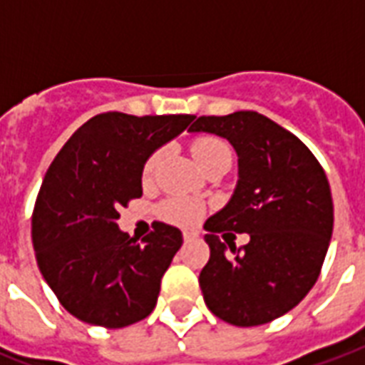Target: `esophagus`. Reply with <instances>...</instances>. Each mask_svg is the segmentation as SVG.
Masks as SVG:
<instances>
[{"label": "esophagus", "instance_id": "obj_1", "mask_svg": "<svg viewBox=\"0 0 365 365\" xmlns=\"http://www.w3.org/2000/svg\"><path fill=\"white\" fill-rule=\"evenodd\" d=\"M195 237H197V235L189 233V231H185V233H183V240H185V242H187V240H193Z\"/></svg>", "mask_w": 365, "mask_h": 365}]
</instances>
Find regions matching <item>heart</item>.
<instances>
[{
    "instance_id": "1",
    "label": "heart",
    "mask_w": 365,
    "mask_h": 365,
    "mask_svg": "<svg viewBox=\"0 0 365 365\" xmlns=\"http://www.w3.org/2000/svg\"><path fill=\"white\" fill-rule=\"evenodd\" d=\"M191 151H193L195 160H197V165H199L200 168H205L206 165H210L212 160L220 159L223 155H231L227 143L214 136H202L199 138V140H195L193 145H191ZM163 157H165V151H163V149L155 151V153L149 157L145 166H143V182H149V180L153 178L155 168H157V165H159ZM160 214H163V217H165L166 222L189 227V225H195V223L200 220V216H202V206L191 199L176 197V199L166 200L165 205H163V208H160Z\"/></svg>"
}]
</instances>
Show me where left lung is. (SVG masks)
Here are the masks:
<instances>
[{"instance_id":"8db88e82","label":"left lung","mask_w":365,"mask_h":365,"mask_svg":"<svg viewBox=\"0 0 365 365\" xmlns=\"http://www.w3.org/2000/svg\"><path fill=\"white\" fill-rule=\"evenodd\" d=\"M189 132L225 138L239 157L231 199L205 223L206 307L240 328L271 322L299 305L320 274L334 231L328 178L299 138L255 111L199 117ZM225 228L248 232L250 242L242 250L222 243Z\"/></svg>"}]
</instances>
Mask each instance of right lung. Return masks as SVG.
<instances>
[{"label":"right lung","mask_w":365,"mask_h":365,"mask_svg":"<svg viewBox=\"0 0 365 365\" xmlns=\"http://www.w3.org/2000/svg\"><path fill=\"white\" fill-rule=\"evenodd\" d=\"M193 119L102 113L79 126L48 166L31 240L45 282L81 322L125 328L157 305L182 231L157 222L140 244L119 229L117 210L142 197L143 165Z\"/></svg>","instance_id":"1"}]
</instances>
